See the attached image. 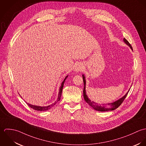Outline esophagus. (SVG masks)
<instances>
[{"instance_id":"obj_1","label":"esophagus","mask_w":146,"mask_h":146,"mask_svg":"<svg viewBox=\"0 0 146 146\" xmlns=\"http://www.w3.org/2000/svg\"><path fill=\"white\" fill-rule=\"evenodd\" d=\"M82 69H83V66L81 64H78L75 68V70L77 72H81L82 70Z\"/></svg>"}]
</instances>
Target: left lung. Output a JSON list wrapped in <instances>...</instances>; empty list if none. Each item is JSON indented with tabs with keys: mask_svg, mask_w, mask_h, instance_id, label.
<instances>
[{
	"mask_svg": "<svg viewBox=\"0 0 146 146\" xmlns=\"http://www.w3.org/2000/svg\"><path fill=\"white\" fill-rule=\"evenodd\" d=\"M123 41L125 42V43L126 44H127L129 46H130V47L133 50V48L131 46V44H130V43L124 38H123ZM82 78H83V81H84V99L85 100V101L88 103V105H90L92 108H94V110H95L96 111H101V112H103V111H113L117 109L119 106H121V104L122 103V102H123L124 99H125V98L126 97L128 92L126 93V94H125V95L124 96H123L122 98H121L120 99L117 100L116 102H113V103H108L107 104H103V105H98L96 103H94V102H91L88 98V96L86 94V91H85V86H86V81H85V77H84V75H82Z\"/></svg>",
	"mask_w": 146,
	"mask_h": 146,
	"instance_id": "1",
	"label": "left lung"
}]
</instances>
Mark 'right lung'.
Wrapping results in <instances>:
<instances>
[{"instance_id": "obj_1", "label": "right lung", "mask_w": 146, "mask_h": 146, "mask_svg": "<svg viewBox=\"0 0 146 146\" xmlns=\"http://www.w3.org/2000/svg\"><path fill=\"white\" fill-rule=\"evenodd\" d=\"M68 76L65 78L64 81L62 82L61 84V86L60 88V91H59V93H58V98L57 99V100L53 104H52L50 106H46V107H39V106H33V105H31L29 103H27V104L29 106L30 108L34 109V110H36V111H47L48 110H50V108H51L53 106H54L56 103L57 102H58V101L60 100V98H61V94H62V88H63V86H64V83L66 80V78H67Z\"/></svg>"}]
</instances>
